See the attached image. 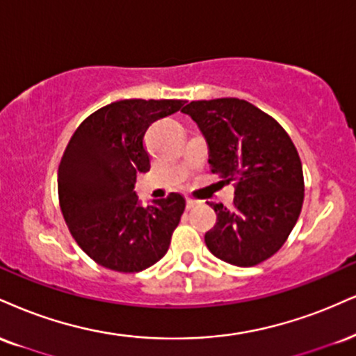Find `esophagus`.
Instances as JSON below:
<instances>
[{"label": "esophagus", "instance_id": "esophagus-1", "mask_svg": "<svg viewBox=\"0 0 356 356\" xmlns=\"http://www.w3.org/2000/svg\"><path fill=\"white\" fill-rule=\"evenodd\" d=\"M197 204H199V202H197L195 199H191V197H187V200H186V205H187V209H192V207H195Z\"/></svg>", "mask_w": 356, "mask_h": 356}]
</instances>
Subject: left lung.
<instances>
[{
    "label": "left lung",
    "mask_w": 356,
    "mask_h": 356,
    "mask_svg": "<svg viewBox=\"0 0 356 356\" xmlns=\"http://www.w3.org/2000/svg\"><path fill=\"white\" fill-rule=\"evenodd\" d=\"M209 145L211 170L235 182L234 207L209 204L217 213L205 245L237 267L270 259L297 224L303 170L297 149L275 119L237 97L192 101L182 108Z\"/></svg>",
    "instance_id": "obj_1"
}]
</instances>
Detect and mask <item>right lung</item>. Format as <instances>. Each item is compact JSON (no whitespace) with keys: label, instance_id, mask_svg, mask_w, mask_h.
I'll return each instance as SVG.
<instances>
[{"label":"right lung","instance_id":"obj_1","mask_svg":"<svg viewBox=\"0 0 356 356\" xmlns=\"http://www.w3.org/2000/svg\"><path fill=\"white\" fill-rule=\"evenodd\" d=\"M179 99H124L97 109L72 134L58 170L59 205L67 229L94 262L134 273L159 262L181 222L186 199L172 192L143 207L134 192L151 169L144 134L177 113Z\"/></svg>","mask_w":356,"mask_h":356}]
</instances>
